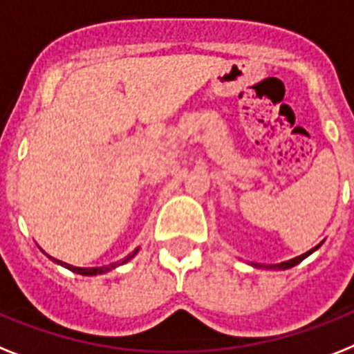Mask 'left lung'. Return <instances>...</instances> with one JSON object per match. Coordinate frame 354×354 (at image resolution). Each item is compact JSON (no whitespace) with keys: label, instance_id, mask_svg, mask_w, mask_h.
<instances>
[{"label":"left lung","instance_id":"obj_1","mask_svg":"<svg viewBox=\"0 0 354 354\" xmlns=\"http://www.w3.org/2000/svg\"><path fill=\"white\" fill-rule=\"evenodd\" d=\"M318 246H320V244H318ZM317 246V248H318ZM317 248H313V250H309L308 253H304V255H300V257H295V259H291V261H286V262H282V264H273V266H261V268H266V270H289V268H293V266H297L299 264V262H302L304 259H306V257H309L311 255V253H313L315 250H317ZM253 266H257V268H259V264H253Z\"/></svg>","mask_w":354,"mask_h":354}]
</instances>
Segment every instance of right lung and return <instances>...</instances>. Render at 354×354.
I'll list each match as a JSON object with an SVG mask.
<instances>
[{
    "label": "right lung",
    "instance_id": "right-lung-1",
    "mask_svg": "<svg viewBox=\"0 0 354 354\" xmlns=\"http://www.w3.org/2000/svg\"><path fill=\"white\" fill-rule=\"evenodd\" d=\"M137 253V250L133 251V253H131V255H128L127 259H124V261H121V262H115V264H110V266H106V268H75V266H70V264H65V262H61V261H54L57 262V264H61V266H65V268H68L70 271H74V273H79V275H101V273H104V271H110V270H113V268H115V266H119V264H124V262H128L131 259V257L136 255Z\"/></svg>",
    "mask_w": 354,
    "mask_h": 354
}]
</instances>
